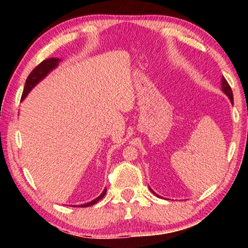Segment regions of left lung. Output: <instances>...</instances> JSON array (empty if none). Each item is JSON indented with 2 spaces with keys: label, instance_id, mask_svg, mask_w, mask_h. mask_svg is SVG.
I'll return each mask as SVG.
<instances>
[{
  "label": "left lung",
  "instance_id": "obj_1",
  "mask_svg": "<svg viewBox=\"0 0 248 248\" xmlns=\"http://www.w3.org/2000/svg\"><path fill=\"white\" fill-rule=\"evenodd\" d=\"M222 90H223L224 93L229 96L230 99H231V102H233L232 89H231V86L229 85V83H228V81H226L224 77L222 78ZM155 195H156V194H155ZM156 196H157V195H156Z\"/></svg>",
  "mask_w": 248,
  "mask_h": 248
}]
</instances>
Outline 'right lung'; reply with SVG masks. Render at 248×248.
Returning <instances> with one entry per match:
<instances>
[{"label":"right lung","mask_w":248,"mask_h":248,"mask_svg":"<svg viewBox=\"0 0 248 248\" xmlns=\"http://www.w3.org/2000/svg\"><path fill=\"white\" fill-rule=\"evenodd\" d=\"M59 61H60L59 59H54V58L47 59V60H44L43 62H40V63L31 71V74L28 75V78L26 79V83H25L24 91H23V94H22V99L26 97L29 92H31V90L36 85L37 83L41 81V79H43L52 69L56 68V66L58 65ZM106 191H107V189L105 188L104 191L102 192V194H100L99 197H97V198L94 199L93 201H91V202L81 204L79 207L85 208V207H90V205L95 204L96 202H97V201H99L100 199L104 198V196L106 195Z\"/></svg>","instance_id":"obj_1"}]
</instances>
